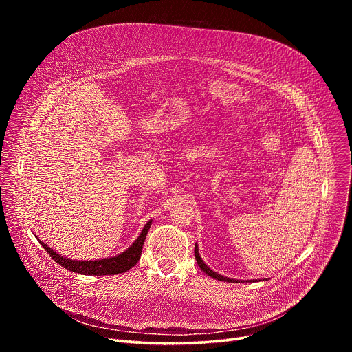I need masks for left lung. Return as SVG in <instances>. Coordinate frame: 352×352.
Masks as SVG:
<instances>
[{
  "label": "left lung",
  "instance_id": "8db88e82",
  "mask_svg": "<svg viewBox=\"0 0 352 352\" xmlns=\"http://www.w3.org/2000/svg\"><path fill=\"white\" fill-rule=\"evenodd\" d=\"M195 259H196V262H197V265H199V267L202 269L208 276H210L212 278H216V280H220V281H227V283H238V280H234V278H230V277H226V276H221V274H219L217 272H214V270H212L204 261H202V258H200V254H199V248H197V243H195ZM252 281V280H250Z\"/></svg>",
  "mask_w": 352,
  "mask_h": 352
}]
</instances>
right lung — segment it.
<instances>
[{"mask_svg":"<svg viewBox=\"0 0 352 352\" xmlns=\"http://www.w3.org/2000/svg\"><path fill=\"white\" fill-rule=\"evenodd\" d=\"M150 226H152V220H148L146 223V226L143 227L139 236L133 241V243L128 249L124 250V252H121L116 256H111V258H104V259L74 261V259L61 256L60 254L56 252L54 249L50 248L45 242L40 241L38 238H37V241L47 250L50 256H52L58 265L68 269L69 272L86 274V276H109V274L111 276V274L125 273L126 270H129L131 267H133L138 263V261L142 255V248H143V243H144V239H146Z\"/></svg>","mask_w":352,"mask_h":352,"instance_id":"add662e5","label":"right lung"}]
</instances>
